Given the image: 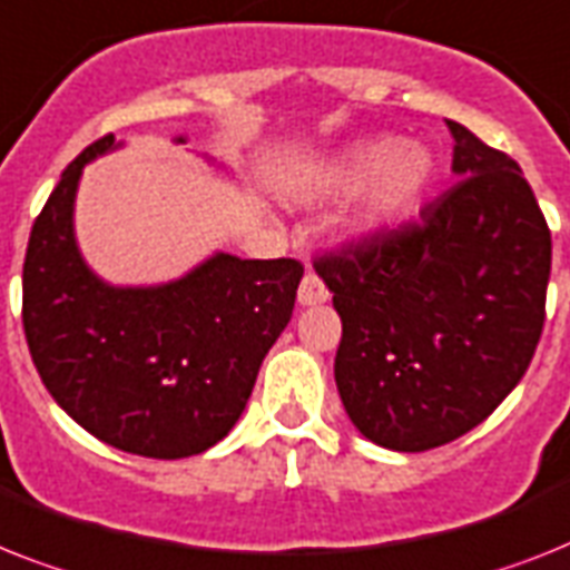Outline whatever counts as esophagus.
<instances>
[{"label": "esophagus", "instance_id": "esophagus-1", "mask_svg": "<svg viewBox=\"0 0 570 570\" xmlns=\"http://www.w3.org/2000/svg\"><path fill=\"white\" fill-rule=\"evenodd\" d=\"M327 295H331V293H327L325 281H322L316 272H307V275H304V281H301V286H298V304H301V307L325 304Z\"/></svg>", "mask_w": 570, "mask_h": 570}]
</instances>
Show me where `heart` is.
I'll return each instance as SVG.
<instances>
[{
    "label": "heart",
    "mask_w": 570,
    "mask_h": 570,
    "mask_svg": "<svg viewBox=\"0 0 570 570\" xmlns=\"http://www.w3.org/2000/svg\"><path fill=\"white\" fill-rule=\"evenodd\" d=\"M433 178V155L424 146H401L395 137L360 142L331 164L327 189L351 193L365 183L363 202L351 216V230L360 237L381 234L395 225L421 198Z\"/></svg>",
    "instance_id": "heart-1"
}]
</instances>
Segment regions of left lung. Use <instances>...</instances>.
Wrapping results in <instances>:
<instances>
[{
    "mask_svg": "<svg viewBox=\"0 0 570 570\" xmlns=\"http://www.w3.org/2000/svg\"><path fill=\"white\" fill-rule=\"evenodd\" d=\"M453 184L419 222L313 261L342 318L336 390L374 445H448L524 377L544 327L550 230L510 155L448 119Z\"/></svg>",
    "mask_w": 570,
    "mask_h": 570,
    "instance_id": "1",
    "label": "left lung"
}]
</instances>
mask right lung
Instances as JSON below:
<instances>
[{
  "instance_id": "1",
  "label": "right lung",
  "mask_w": 570,
  "mask_h": 570,
  "mask_svg": "<svg viewBox=\"0 0 570 570\" xmlns=\"http://www.w3.org/2000/svg\"><path fill=\"white\" fill-rule=\"evenodd\" d=\"M117 146L114 134L87 146L35 219L22 327L40 381L69 419L119 451L180 460L237 424L293 318L304 266L219 252L169 284H105L78 252L72 210L81 169Z\"/></svg>"
}]
</instances>
